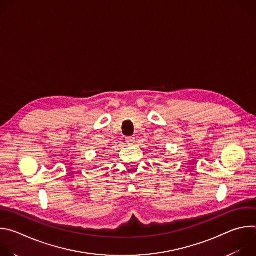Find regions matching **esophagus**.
I'll use <instances>...</instances> for the list:
<instances>
[{"mask_svg":"<svg viewBox=\"0 0 256 256\" xmlns=\"http://www.w3.org/2000/svg\"><path fill=\"white\" fill-rule=\"evenodd\" d=\"M134 136H126V142L128 144H134Z\"/></svg>","mask_w":256,"mask_h":256,"instance_id":"34e87169","label":"esophagus"}]
</instances>
